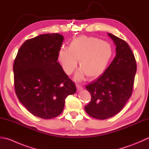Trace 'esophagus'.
<instances>
[{"mask_svg": "<svg viewBox=\"0 0 149 149\" xmlns=\"http://www.w3.org/2000/svg\"><path fill=\"white\" fill-rule=\"evenodd\" d=\"M76 87H77V89L78 91H81L83 89V87L81 86V85L79 84H76Z\"/></svg>", "mask_w": 149, "mask_h": 149, "instance_id": "esophagus-1", "label": "esophagus"}]
</instances>
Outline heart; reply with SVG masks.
Wrapping results in <instances>:
<instances>
[{"label": "heart", "mask_w": 149, "mask_h": 149, "mask_svg": "<svg viewBox=\"0 0 149 149\" xmlns=\"http://www.w3.org/2000/svg\"><path fill=\"white\" fill-rule=\"evenodd\" d=\"M114 49L107 41L95 37L81 36L73 40L69 47H62L58 54V61L66 74L71 75L79 61V70L75 79L81 81L85 75L97 77L106 70L111 61Z\"/></svg>", "instance_id": "1"}]
</instances>
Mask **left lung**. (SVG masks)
<instances>
[{"label": "left lung", "instance_id": "obj_1", "mask_svg": "<svg viewBox=\"0 0 149 149\" xmlns=\"http://www.w3.org/2000/svg\"><path fill=\"white\" fill-rule=\"evenodd\" d=\"M116 45V56L103 74L86 86L91 99L84 107L93 118L104 120L116 115L131 97L136 63L128 44L107 33Z\"/></svg>", "mask_w": 149, "mask_h": 149}]
</instances>
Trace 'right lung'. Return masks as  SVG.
Returning a JSON list of instances; mask_svg holds the SVG:
<instances>
[{
  "mask_svg": "<svg viewBox=\"0 0 149 149\" xmlns=\"http://www.w3.org/2000/svg\"><path fill=\"white\" fill-rule=\"evenodd\" d=\"M63 40L58 33L27 40L19 49L14 61V86L18 99L31 113L41 118L59 115L66 98L76 92L74 83L57 61Z\"/></svg>",
  "mask_w": 149,
  "mask_h": 149,
  "instance_id": "add662e5",
  "label": "right lung"
}]
</instances>
